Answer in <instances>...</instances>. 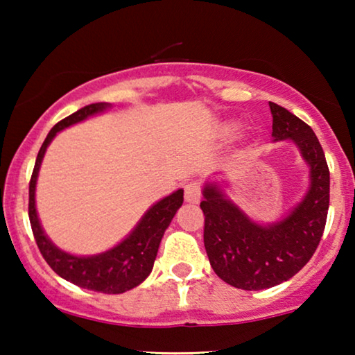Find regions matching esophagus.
Masks as SVG:
<instances>
[{"label": "esophagus", "instance_id": "obj_1", "mask_svg": "<svg viewBox=\"0 0 355 355\" xmlns=\"http://www.w3.org/2000/svg\"><path fill=\"white\" fill-rule=\"evenodd\" d=\"M200 197H202V187L198 182H189L186 187H184V198H186V202L189 203H198L200 202Z\"/></svg>", "mask_w": 355, "mask_h": 355}]
</instances>
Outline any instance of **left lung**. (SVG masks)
Returning <instances> with one entry per match:
<instances>
[{
  "mask_svg": "<svg viewBox=\"0 0 355 355\" xmlns=\"http://www.w3.org/2000/svg\"><path fill=\"white\" fill-rule=\"evenodd\" d=\"M275 140L291 139L310 166V189L284 220L257 225L215 184L203 189V244L211 268L237 289L281 284L304 268L317 250L329 207V169L312 128L283 106L271 103Z\"/></svg>",
  "mask_w": 355,
  "mask_h": 355,
  "instance_id": "8db88e82",
  "label": "left lung"
}]
</instances>
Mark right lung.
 Masks as SVG:
<instances>
[{
  "mask_svg": "<svg viewBox=\"0 0 355 355\" xmlns=\"http://www.w3.org/2000/svg\"><path fill=\"white\" fill-rule=\"evenodd\" d=\"M108 106V103H92L53 125L37 155L35 166H33L31 182H28V220H31L32 232L38 249H40V254L56 275H60L66 281H71L72 284L79 286V288L103 294H121L139 286L152 271L164 231L171 223L173 216L176 215L178 208L182 205V189L155 203L145 213L139 225L135 226V230L121 244L105 252V254L94 257H76L58 249L43 232L35 210V184L38 169H40L43 155H45V150L53 137L64 128L80 123L89 116L106 110Z\"/></svg>",
  "mask_w": 355,
  "mask_h": 355,
  "instance_id": "add662e5",
  "label": "right lung"
}]
</instances>
